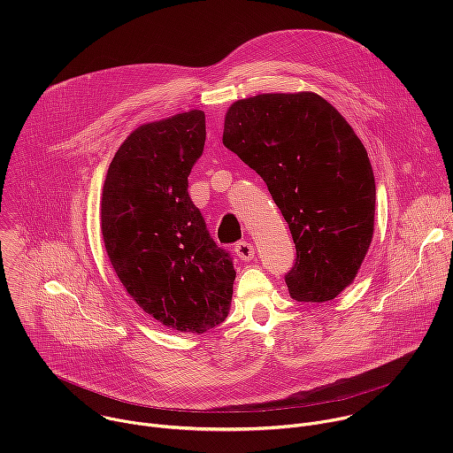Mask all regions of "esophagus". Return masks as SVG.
I'll list each match as a JSON object with an SVG mask.
<instances>
[{"label": "esophagus", "mask_w": 453, "mask_h": 453, "mask_svg": "<svg viewBox=\"0 0 453 453\" xmlns=\"http://www.w3.org/2000/svg\"><path fill=\"white\" fill-rule=\"evenodd\" d=\"M234 252H236V256L240 257V260L249 262V260H252V256H254V247L249 242H238L234 245Z\"/></svg>", "instance_id": "esophagus-1"}]
</instances>
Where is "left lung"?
I'll use <instances>...</instances> for the list:
<instances>
[{
    "label": "left lung",
    "instance_id": "left-lung-1",
    "mask_svg": "<svg viewBox=\"0 0 453 453\" xmlns=\"http://www.w3.org/2000/svg\"><path fill=\"white\" fill-rule=\"evenodd\" d=\"M222 142L265 180L290 227V296L335 299L353 283L374 229V175L351 125L315 93H265L227 109Z\"/></svg>",
    "mask_w": 453,
    "mask_h": 453
}]
</instances>
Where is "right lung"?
<instances>
[{
	"mask_svg": "<svg viewBox=\"0 0 453 453\" xmlns=\"http://www.w3.org/2000/svg\"><path fill=\"white\" fill-rule=\"evenodd\" d=\"M206 116L188 111L145 123L114 154L102 189L105 250L131 296L163 326L204 334L227 317L234 269L188 196L203 156Z\"/></svg>",
	"mask_w": 453,
	"mask_h": 453,
	"instance_id": "obj_1",
	"label": "right lung"
}]
</instances>
